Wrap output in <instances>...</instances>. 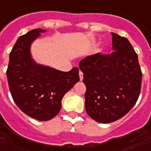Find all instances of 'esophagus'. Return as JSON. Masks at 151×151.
I'll use <instances>...</instances> for the list:
<instances>
[{
    "label": "esophagus",
    "mask_w": 151,
    "mask_h": 151,
    "mask_svg": "<svg viewBox=\"0 0 151 151\" xmlns=\"http://www.w3.org/2000/svg\"><path fill=\"white\" fill-rule=\"evenodd\" d=\"M79 78H80V80H81V81L83 80V73H82V71L79 72Z\"/></svg>",
    "instance_id": "esophagus-1"
}]
</instances>
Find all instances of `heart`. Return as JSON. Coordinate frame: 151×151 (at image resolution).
I'll use <instances>...</instances> for the list:
<instances>
[{"mask_svg":"<svg viewBox=\"0 0 151 151\" xmlns=\"http://www.w3.org/2000/svg\"><path fill=\"white\" fill-rule=\"evenodd\" d=\"M101 51H102V49H99V52H101Z\"/></svg>","mask_w":151,"mask_h":151,"instance_id":"b5f03b06","label":"heart"}]
</instances>
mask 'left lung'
<instances>
[{"label":"left lung","instance_id":"obj_1","mask_svg":"<svg viewBox=\"0 0 151 151\" xmlns=\"http://www.w3.org/2000/svg\"><path fill=\"white\" fill-rule=\"evenodd\" d=\"M111 35L114 52L88 56L79 62L86 87V112L103 124L126 115L136 104L142 86V74L131 43L126 38Z\"/></svg>","mask_w":151,"mask_h":151}]
</instances>
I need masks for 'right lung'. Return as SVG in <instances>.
I'll list each match as a JSON object with an SVG mask.
<instances>
[{
  "label": "right lung",
  "instance_id": "add662e5",
  "mask_svg": "<svg viewBox=\"0 0 151 151\" xmlns=\"http://www.w3.org/2000/svg\"><path fill=\"white\" fill-rule=\"evenodd\" d=\"M46 31L37 28L18 38L9 54L6 72L15 104L25 114L40 121L59 113L64 95L79 82L78 67L63 72L32 58L31 44Z\"/></svg>",
  "mask_w": 151,
  "mask_h": 151
}]
</instances>
